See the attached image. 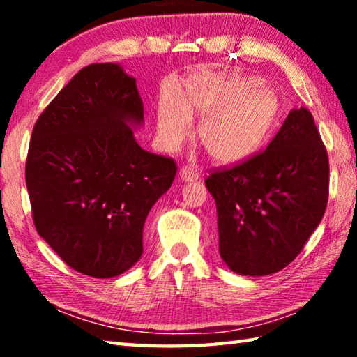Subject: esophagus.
<instances>
[{"label": "esophagus", "mask_w": 357, "mask_h": 357, "mask_svg": "<svg viewBox=\"0 0 357 357\" xmlns=\"http://www.w3.org/2000/svg\"><path fill=\"white\" fill-rule=\"evenodd\" d=\"M179 176L183 181H197L198 172L193 170V168H190V167H183L179 170Z\"/></svg>", "instance_id": "obj_1"}]
</instances>
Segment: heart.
I'll use <instances>...</instances> for the list:
<instances>
[{"label": "heart", "instance_id": "1", "mask_svg": "<svg viewBox=\"0 0 357 357\" xmlns=\"http://www.w3.org/2000/svg\"><path fill=\"white\" fill-rule=\"evenodd\" d=\"M203 118L200 142L219 164H236L263 146L279 114V99L257 82L222 74L193 75L185 96L162 93L157 134L165 151H178L190 137L193 116Z\"/></svg>", "mask_w": 357, "mask_h": 357}]
</instances>
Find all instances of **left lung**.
<instances>
[{
	"label": "left lung",
	"mask_w": 357,
	"mask_h": 357,
	"mask_svg": "<svg viewBox=\"0 0 357 357\" xmlns=\"http://www.w3.org/2000/svg\"><path fill=\"white\" fill-rule=\"evenodd\" d=\"M219 252L236 274L279 273L299 255L329 197V159L312 113L289 112L268 148L204 179Z\"/></svg>",
	"instance_id": "1"
}]
</instances>
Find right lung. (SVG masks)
I'll list each match as a JSON object with an SVG mask.
<instances>
[{"label":"right lung","instance_id":"obj_1","mask_svg":"<svg viewBox=\"0 0 357 357\" xmlns=\"http://www.w3.org/2000/svg\"><path fill=\"white\" fill-rule=\"evenodd\" d=\"M135 78L118 64L83 68L33 128L26 189L39 236L77 273L108 279L143 253V225L176 174L172 157L144 151Z\"/></svg>","mask_w":357,"mask_h":357}]
</instances>
